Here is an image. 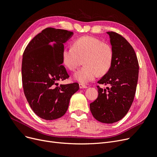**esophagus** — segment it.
<instances>
[{
  "label": "esophagus",
  "mask_w": 157,
  "mask_h": 157,
  "mask_svg": "<svg viewBox=\"0 0 157 157\" xmlns=\"http://www.w3.org/2000/svg\"><path fill=\"white\" fill-rule=\"evenodd\" d=\"M79 86L80 89H86V88H87V86H86V85H85L83 84H82V83H79Z\"/></svg>",
  "instance_id": "obj_1"
}]
</instances>
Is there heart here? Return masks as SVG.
I'll return each instance as SVG.
<instances>
[{
    "instance_id": "obj_1",
    "label": "heart",
    "mask_w": 157,
    "mask_h": 157,
    "mask_svg": "<svg viewBox=\"0 0 157 157\" xmlns=\"http://www.w3.org/2000/svg\"><path fill=\"white\" fill-rule=\"evenodd\" d=\"M84 65L75 74L74 78L82 83L94 80L98 74H105L113 61V50L109 44L97 37L85 36L74 40L73 46H67L61 54L63 65L71 71L79 65L80 57Z\"/></svg>"
}]
</instances>
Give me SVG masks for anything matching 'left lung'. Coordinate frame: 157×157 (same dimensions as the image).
Instances as JSON below:
<instances>
[{"label":"left lung","instance_id":"obj_1","mask_svg":"<svg viewBox=\"0 0 157 157\" xmlns=\"http://www.w3.org/2000/svg\"><path fill=\"white\" fill-rule=\"evenodd\" d=\"M107 33L111 38L113 61L111 68L98 83L109 85L110 88L107 87V90L97 86L98 96L90 104V110L98 121L113 124L125 117L134 100L139 65L130 43L117 33Z\"/></svg>","mask_w":157,"mask_h":157}]
</instances>
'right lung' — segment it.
Instances as JSON below:
<instances>
[{"label": "right lung", "instance_id": "add662e5", "mask_svg": "<svg viewBox=\"0 0 157 157\" xmlns=\"http://www.w3.org/2000/svg\"><path fill=\"white\" fill-rule=\"evenodd\" d=\"M71 31L46 28L26 47L22 61V82L26 100L33 111L46 120L65 114L71 96L79 89L78 83L60 85L56 82L70 76L63 63L64 43Z\"/></svg>", "mask_w": 157, "mask_h": 157}]
</instances>
